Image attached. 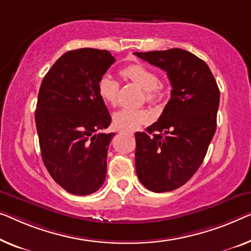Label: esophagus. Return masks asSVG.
<instances>
[{"label": "esophagus", "mask_w": 251, "mask_h": 251, "mask_svg": "<svg viewBox=\"0 0 251 251\" xmlns=\"http://www.w3.org/2000/svg\"><path fill=\"white\" fill-rule=\"evenodd\" d=\"M121 134H128V135H133V133H126V132H123V130H121V132H119Z\"/></svg>", "instance_id": "1"}]
</instances>
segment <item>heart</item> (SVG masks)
Wrapping results in <instances>:
<instances>
[{
	"instance_id": "heart-1",
	"label": "heart",
	"mask_w": 251,
	"mask_h": 251,
	"mask_svg": "<svg viewBox=\"0 0 251 251\" xmlns=\"http://www.w3.org/2000/svg\"><path fill=\"white\" fill-rule=\"evenodd\" d=\"M122 75L133 81L134 83L140 85L145 90V97L149 101L154 102L159 99L160 88L159 80L155 73L148 69L147 66L133 63L123 67L121 70ZM119 90L118 81L110 74L104 73L100 76L98 81V93L104 102L110 106H115L117 102V96ZM153 118L152 111L144 108L140 109H130V108H123L114 114V124L118 129L130 132L140 128L142 125L148 124Z\"/></svg>"
}]
</instances>
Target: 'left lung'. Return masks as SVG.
I'll return each instance as SVG.
<instances>
[{
	"mask_svg": "<svg viewBox=\"0 0 251 251\" xmlns=\"http://www.w3.org/2000/svg\"><path fill=\"white\" fill-rule=\"evenodd\" d=\"M166 71L171 98L145 132L135 133V168L145 188L171 192L195 175L216 129L220 90L203 59L173 48L134 53Z\"/></svg>",
	"mask_w": 251,
	"mask_h": 251,
	"instance_id": "obj_1",
	"label": "left lung"
}]
</instances>
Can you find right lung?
<instances>
[{
  "label": "right lung",
  "instance_id": "obj_1",
  "mask_svg": "<svg viewBox=\"0 0 251 251\" xmlns=\"http://www.w3.org/2000/svg\"><path fill=\"white\" fill-rule=\"evenodd\" d=\"M114 63L108 50H70L40 85L35 119L43 161L51 178L74 195L97 192L106 178L115 133L100 132L111 117L98 93V81Z\"/></svg>",
  "mask_w": 251,
  "mask_h": 251
}]
</instances>
